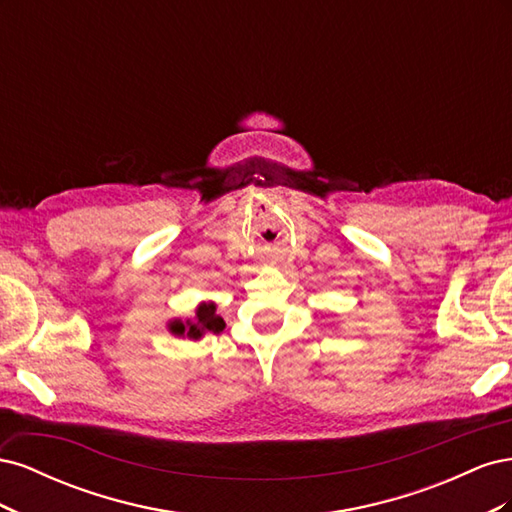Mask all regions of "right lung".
<instances>
[{"mask_svg":"<svg viewBox=\"0 0 512 512\" xmlns=\"http://www.w3.org/2000/svg\"><path fill=\"white\" fill-rule=\"evenodd\" d=\"M166 329L170 335L190 339V342H198V339H203L209 333H213V335L222 333L226 329V322L218 314V305H215L213 301H203L196 305L192 318L168 320Z\"/></svg>","mask_w":512,"mask_h":512,"instance_id":"right-lung-1","label":"right lung"}]
</instances>
